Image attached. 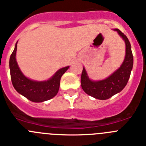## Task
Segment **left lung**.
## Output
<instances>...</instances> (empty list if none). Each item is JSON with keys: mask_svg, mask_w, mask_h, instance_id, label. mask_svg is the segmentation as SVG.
Masks as SVG:
<instances>
[{"mask_svg": "<svg viewBox=\"0 0 146 146\" xmlns=\"http://www.w3.org/2000/svg\"><path fill=\"white\" fill-rule=\"evenodd\" d=\"M116 31L120 36L124 40L126 44V55L121 66L106 79L94 81L88 77L85 67L81 75V86L82 90L89 96L100 100H105L121 92L127 84L131 69L133 67V55L128 38L119 29Z\"/></svg>", "mask_w": 146, "mask_h": 146, "instance_id": "1", "label": "left lung"}]
</instances>
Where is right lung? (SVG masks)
<instances>
[{
  "label": "right lung",
  "mask_w": 146,
  "mask_h": 146,
  "mask_svg": "<svg viewBox=\"0 0 146 146\" xmlns=\"http://www.w3.org/2000/svg\"><path fill=\"white\" fill-rule=\"evenodd\" d=\"M17 42L9 59V68L12 85L17 91L30 101L42 102L56 96L60 87L62 75L69 66L61 68L51 78L45 81H36L31 80L23 74L16 60Z\"/></svg>",
  "instance_id": "obj_1"
}]
</instances>
